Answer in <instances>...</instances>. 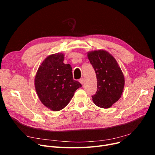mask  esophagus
Wrapping results in <instances>:
<instances>
[{
  "instance_id": "esophagus-1",
  "label": "esophagus",
  "mask_w": 155,
  "mask_h": 155,
  "mask_svg": "<svg viewBox=\"0 0 155 155\" xmlns=\"http://www.w3.org/2000/svg\"><path fill=\"white\" fill-rule=\"evenodd\" d=\"M79 82H80V83L81 84L83 85L84 83V78H81V79L79 80Z\"/></svg>"
}]
</instances>
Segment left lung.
I'll return each instance as SVG.
<instances>
[{
  "label": "left lung",
  "mask_w": 155,
  "mask_h": 155,
  "mask_svg": "<svg viewBox=\"0 0 155 155\" xmlns=\"http://www.w3.org/2000/svg\"><path fill=\"white\" fill-rule=\"evenodd\" d=\"M87 57L95 70L97 81V91L92 97V101L101 108H109L123 94L125 84L123 73L116 59L107 51H89Z\"/></svg>",
  "instance_id": "left-lung-1"
}]
</instances>
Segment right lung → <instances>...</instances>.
<instances>
[{
    "label": "right lung",
    "mask_w": 155,
    "mask_h": 155,
    "mask_svg": "<svg viewBox=\"0 0 155 155\" xmlns=\"http://www.w3.org/2000/svg\"><path fill=\"white\" fill-rule=\"evenodd\" d=\"M63 53L49 55L39 65L35 86L40 101L48 109L58 111L71 100L75 92L82 87L73 80L70 64H64Z\"/></svg>",
    "instance_id": "add662e5"
}]
</instances>
